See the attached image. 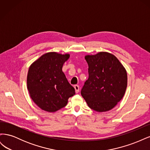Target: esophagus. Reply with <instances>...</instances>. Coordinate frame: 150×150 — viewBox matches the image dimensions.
Instances as JSON below:
<instances>
[{"label":"esophagus","instance_id":"obj_1","mask_svg":"<svg viewBox=\"0 0 150 150\" xmlns=\"http://www.w3.org/2000/svg\"><path fill=\"white\" fill-rule=\"evenodd\" d=\"M74 89H75V91H76V93H79V86H78V85H75L74 86Z\"/></svg>","mask_w":150,"mask_h":150}]
</instances>
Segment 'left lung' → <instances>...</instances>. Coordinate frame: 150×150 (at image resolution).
Here are the masks:
<instances>
[{
    "instance_id": "obj_1",
    "label": "left lung",
    "mask_w": 150,
    "mask_h": 150,
    "mask_svg": "<svg viewBox=\"0 0 150 150\" xmlns=\"http://www.w3.org/2000/svg\"><path fill=\"white\" fill-rule=\"evenodd\" d=\"M84 57L89 66V78L81 89V96L92 110L110 111L126 92L128 77L125 68L115 56L107 52Z\"/></svg>"
}]
</instances>
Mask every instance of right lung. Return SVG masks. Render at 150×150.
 <instances>
[{
  "mask_svg": "<svg viewBox=\"0 0 150 150\" xmlns=\"http://www.w3.org/2000/svg\"><path fill=\"white\" fill-rule=\"evenodd\" d=\"M69 54L50 52L32 64L27 77V86L31 99L41 110L56 112L64 108L75 89L68 82L62 68Z\"/></svg>",
  "mask_w": 150,
  "mask_h": 150,
  "instance_id": "1",
  "label": "right lung"
}]
</instances>
